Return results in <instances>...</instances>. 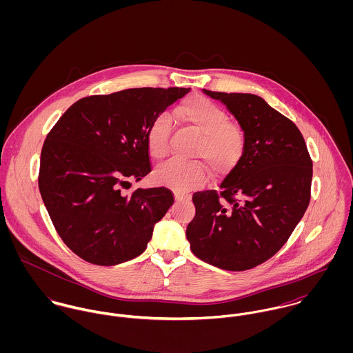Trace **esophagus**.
<instances>
[{
    "mask_svg": "<svg viewBox=\"0 0 353 353\" xmlns=\"http://www.w3.org/2000/svg\"><path fill=\"white\" fill-rule=\"evenodd\" d=\"M186 200H189V197H186V196H181V194H175V201L182 202L186 201Z\"/></svg>",
    "mask_w": 353,
    "mask_h": 353,
    "instance_id": "34e87169",
    "label": "esophagus"
}]
</instances>
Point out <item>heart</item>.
I'll list each match as a JSON object with an SVG mask.
<instances>
[{"mask_svg": "<svg viewBox=\"0 0 353 353\" xmlns=\"http://www.w3.org/2000/svg\"><path fill=\"white\" fill-rule=\"evenodd\" d=\"M175 115L201 133L197 154L214 174H225L241 161L246 147L245 134L238 125L228 122V115L220 105L196 97L179 104ZM170 128L168 114L163 112L152 121L147 130V148L152 157L160 159L168 151ZM153 178L156 183L183 194L201 186L206 171L197 161L170 159L154 170Z\"/></svg>", "mask_w": 353, "mask_h": 353, "instance_id": "heart-1", "label": "heart"}]
</instances>
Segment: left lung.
Segmentation results:
<instances>
[{
    "instance_id": "left-lung-1",
    "label": "left lung",
    "mask_w": 353,
    "mask_h": 353,
    "mask_svg": "<svg viewBox=\"0 0 353 353\" xmlns=\"http://www.w3.org/2000/svg\"><path fill=\"white\" fill-rule=\"evenodd\" d=\"M225 104L246 140L241 161L214 190L193 194L186 238L196 256L224 270H248L279 252L310 202L312 161L296 125L252 94L203 90ZM219 196L224 198L220 202Z\"/></svg>"
}]
</instances>
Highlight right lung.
I'll use <instances>...</instances> for the list:
<instances>
[{
    "label": "right lung",
    "mask_w": 353,
    "mask_h": 353,
    "mask_svg": "<svg viewBox=\"0 0 353 353\" xmlns=\"http://www.w3.org/2000/svg\"><path fill=\"white\" fill-rule=\"evenodd\" d=\"M190 88H130L72 104L46 137L39 192L63 243L87 262L139 256L174 203L165 188L122 192L151 172L147 130Z\"/></svg>",
    "instance_id": "1"
}]
</instances>
